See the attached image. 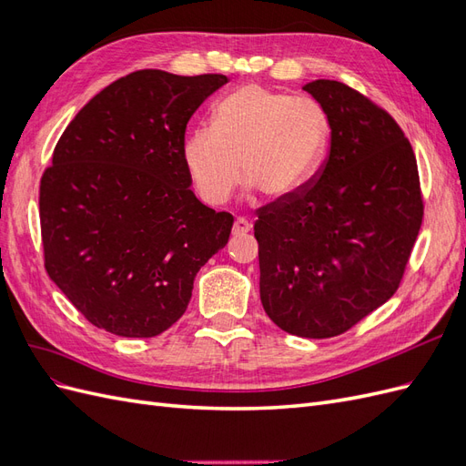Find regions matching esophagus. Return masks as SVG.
I'll return each mask as SVG.
<instances>
[{"instance_id": "1", "label": "esophagus", "mask_w": 466, "mask_h": 466, "mask_svg": "<svg viewBox=\"0 0 466 466\" xmlns=\"http://www.w3.org/2000/svg\"><path fill=\"white\" fill-rule=\"evenodd\" d=\"M250 231V223L245 218H237L233 223V235H245Z\"/></svg>"}]
</instances>
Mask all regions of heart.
I'll list each match as a JSON object with an SVG mask.
<instances>
[{"instance_id": "b5f03b06", "label": "heart", "mask_w": 466, "mask_h": 466, "mask_svg": "<svg viewBox=\"0 0 466 466\" xmlns=\"http://www.w3.org/2000/svg\"><path fill=\"white\" fill-rule=\"evenodd\" d=\"M327 139L329 120L313 98L250 83L221 98L211 128L192 130L182 153L200 198L221 206L243 177L268 198L299 190L319 168Z\"/></svg>"}]
</instances>
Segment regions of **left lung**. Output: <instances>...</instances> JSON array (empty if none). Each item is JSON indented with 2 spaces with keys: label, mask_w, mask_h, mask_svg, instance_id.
<instances>
[{
  "label": "left lung",
  "mask_w": 466,
  "mask_h": 466,
  "mask_svg": "<svg viewBox=\"0 0 466 466\" xmlns=\"http://www.w3.org/2000/svg\"><path fill=\"white\" fill-rule=\"evenodd\" d=\"M330 124L329 157L257 209L260 299L281 330L344 334L399 289L424 219L414 149L385 108L348 87L303 86Z\"/></svg>",
  "instance_id": "left-lung-1"
}]
</instances>
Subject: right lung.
<instances>
[{
  "label": "right lung",
  "instance_id": "add662e5",
  "mask_svg": "<svg viewBox=\"0 0 466 466\" xmlns=\"http://www.w3.org/2000/svg\"><path fill=\"white\" fill-rule=\"evenodd\" d=\"M229 79L139 69L67 124L40 178V235L52 281L96 329L151 338L182 317L200 268L233 216L188 188L190 116Z\"/></svg>",
  "mask_w": 466,
  "mask_h": 466
}]
</instances>
